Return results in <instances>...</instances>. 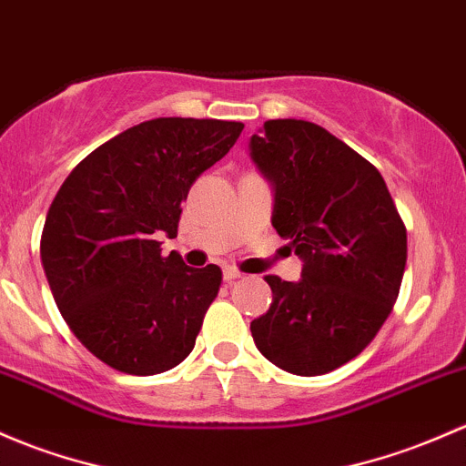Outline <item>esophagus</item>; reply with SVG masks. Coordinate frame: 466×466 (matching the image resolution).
<instances>
[{
    "label": "esophagus",
    "instance_id": "obj_1",
    "mask_svg": "<svg viewBox=\"0 0 466 466\" xmlns=\"http://www.w3.org/2000/svg\"><path fill=\"white\" fill-rule=\"evenodd\" d=\"M241 277H243V274L238 272L237 268H232V266H228V268H225V270H223V279H225V281H228V283H234V281H237V279H241Z\"/></svg>",
    "mask_w": 466,
    "mask_h": 466
}]
</instances>
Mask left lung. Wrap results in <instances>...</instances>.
Segmentation results:
<instances>
[{"instance_id":"obj_1","label":"left lung","mask_w":466,"mask_h":466,"mask_svg":"<svg viewBox=\"0 0 466 466\" xmlns=\"http://www.w3.org/2000/svg\"><path fill=\"white\" fill-rule=\"evenodd\" d=\"M249 154L274 185L272 225L303 258L301 281L268 274L270 310L254 344L288 373H330L360 355L393 310L406 228L375 165L315 122L268 120Z\"/></svg>"}]
</instances>
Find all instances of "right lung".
I'll use <instances>...</instances> for the list:
<instances>
[{"instance_id": "right-lung-1", "label": "right lung", "mask_w": 466, "mask_h": 466, "mask_svg": "<svg viewBox=\"0 0 466 466\" xmlns=\"http://www.w3.org/2000/svg\"><path fill=\"white\" fill-rule=\"evenodd\" d=\"M243 122L156 117L91 151L62 183L42 229V266L62 317L111 369L156 375L196 344L218 295V266L194 270L158 237L178 234L180 203Z\"/></svg>"}]
</instances>
